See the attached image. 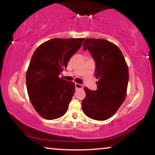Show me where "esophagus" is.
<instances>
[{
    "label": "esophagus",
    "mask_w": 155,
    "mask_h": 155,
    "mask_svg": "<svg viewBox=\"0 0 155 155\" xmlns=\"http://www.w3.org/2000/svg\"><path fill=\"white\" fill-rule=\"evenodd\" d=\"M75 87L76 89H83V86L79 83H75Z\"/></svg>",
    "instance_id": "esophagus-1"
}]
</instances>
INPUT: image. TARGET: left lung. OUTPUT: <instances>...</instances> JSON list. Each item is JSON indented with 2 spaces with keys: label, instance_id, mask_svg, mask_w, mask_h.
I'll return each instance as SVG.
<instances>
[{
  "label": "left lung",
  "instance_id": "left-lung-1",
  "mask_svg": "<svg viewBox=\"0 0 155 155\" xmlns=\"http://www.w3.org/2000/svg\"><path fill=\"white\" fill-rule=\"evenodd\" d=\"M88 49L96 61V91L85 87L83 111L93 120L103 121L114 115L127 96L128 68L120 48L104 39L88 38L83 50Z\"/></svg>",
  "mask_w": 155,
  "mask_h": 155
}]
</instances>
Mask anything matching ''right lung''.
I'll use <instances>...</instances> for the list:
<instances>
[{
	"label": "right lung",
	"instance_id": "1",
	"mask_svg": "<svg viewBox=\"0 0 155 155\" xmlns=\"http://www.w3.org/2000/svg\"><path fill=\"white\" fill-rule=\"evenodd\" d=\"M85 38H54L45 41L34 52L26 74L30 101L46 120L64 115L75 91L74 83L59 78L68 62Z\"/></svg>",
	"mask_w": 155,
	"mask_h": 155
}]
</instances>
